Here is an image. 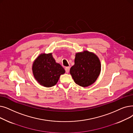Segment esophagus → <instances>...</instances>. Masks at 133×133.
<instances>
[{"mask_svg":"<svg viewBox=\"0 0 133 133\" xmlns=\"http://www.w3.org/2000/svg\"><path fill=\"white\" fill-rule=\"evenodd\" d=\"M70 67H66L65 68V71L66 73H68L69 72H70Z\"/></svg>","mask_w":133,"mask_h":133,"instance_id":"34e87169","label":"esophagus"}]
</instances>
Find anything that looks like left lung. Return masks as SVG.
I'll use <instances>...</instances> for the list:
<instances>
[{"label": "left lung", "instance_id": "1", "mask_svg": "<svg viewBox=\"0 0 133 133\" xmlns=\"http://www.w3.org/2000/svg\"><path fill=\"white\" fill-rule=\"evenodd\" d=\"M100 61L95 54L84 51L76 54L70 74L77 84L87 87L94 83L101 72Z\"/></svg>", "mask_w": 133, "mask_h": 133}]
</instances>
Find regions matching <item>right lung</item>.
I'll return each mask as SVG.
<instances>
[{"instance_id":"right-lung-1","label":"right lung","mask_w":133,"mask_h":133,"mask_svg":"<svg viewBox=\"0 0 133 133\" xmlns=\"http://www.w3.org/2000/svg\"><path fill=\"white\" fill-rule=\"evenodd\" d=\"M32 72L38 83L44 87H51L58 82L60 75L65 71L55 62L51 53L39 55L32 65Z\"/></svg>"}]
</instances>
